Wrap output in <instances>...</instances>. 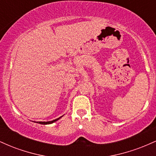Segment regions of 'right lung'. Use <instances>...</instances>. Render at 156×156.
I'll use <instances>...</instances> for the list:
<instances>
[{"label":"right lung","instance_id":"1","mask_svg":"<svg viewBox=\"0 0 156 156\" xmlns=\"http://www.w3.org/2000/svg\"><path fill=\"white\" fill-rule=\"evenodd\" d=\"M61 117L58 118V119H54V120L49 121V122H37V123H39V124H42V125H48V124H51V123H53V122H55V121L58 120V119H59Z\"/></svg>","mask_w":156,"mask_h":156}]
</instances>
